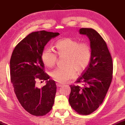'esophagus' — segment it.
Instances as JSON below:
<instances>
[{
  "mask_svg": "<svg viewBox=\"0 0 125 125\" xmlns=\"http://www.w3.org/2000/svg\"><path fill=\"white\" fill-rule=\"evenodd\" d=\"M62 85H63V84L61 83H56V86H57V87H62Z\"/></svg>",
  "mask_w": 125,
  "mask_h": 125,
  "instance_id": "obj_1",
  "label": "esophagus"
}]
</instances>
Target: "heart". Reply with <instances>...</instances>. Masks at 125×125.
I'll list each match as a JSON object with an SVG mask.
<instances>
[{"mask_svg": "<svg viewBox=\"0 0 125 125\" xmlns=\"http://www.w3.org/2000/svg\"><path fill=\"white\" fill-rule=\"evenodd\" d=\"M56 52L60 57L65 58L67 67L57 68L51 73V76L55 81L64 83L76 76V71L82 73L88 66L92 57L89 44L80 43V41L71 38L58 41L56 44ZM42 60L48 68L54 66L57 60L56 53L50 48H46L42 53Z\"/></svg>", "mask_w": 125, "mask_h": 125, "instance_id": "heart-1", "label": "heart"}]
</instances>
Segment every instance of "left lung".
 <instances>
[{"label":"left lung","instance_id":"8db88e82","mask_svg":"<svg viewBox=\"0 0 125 125\" xmlns=\"http://www.w3.org/2000/svg\"><path fill=\"white\" fill-rule=\"evenodd\" d=\"M79 33L90 41L92 57L83 73L76 81L82 85H71L69 102L77 113L89 115L103 102L111 85L113 62L106 43L97 31L81 28Z\"/></svg>","mask_w":125,"mask_h":125}]
</instances>
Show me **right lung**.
Instances as JSON below:
<instances>
[{
  "label": "right lung",
  "mask_w": 125,
  "mask_h": 125,
  "mask_svg": "<svg viewBox=\"0 0 125 125\" xmlns=\"http://www.w3.org/2000/svg\"><path fill=\"white\" fill-rule=\"evenodd\" d=\"M59 35L44 30L33 32L16 45L12 53L10 75L14 93L21 106L33 115H46L54 104L56 85L44 73L42 53L48 42ZM38 79L46 81L41 89L35 85Z\"/></svg>",
  "instance_id": "obj_1"
}]
</instances>
